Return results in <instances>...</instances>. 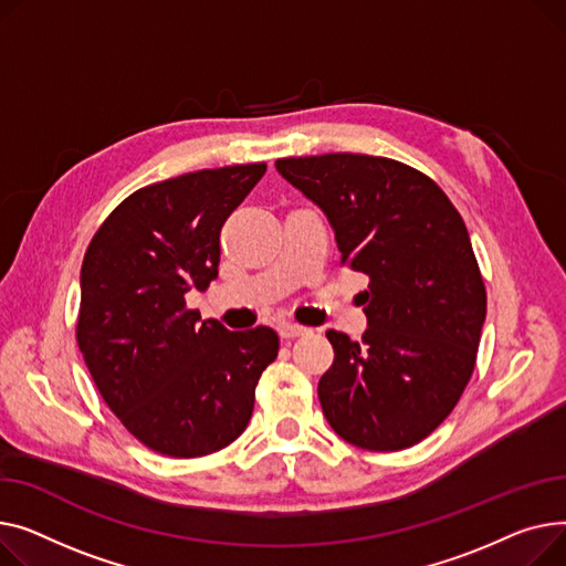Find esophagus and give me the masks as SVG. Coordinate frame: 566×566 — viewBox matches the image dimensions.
I'll list each match as a JSON object with an SVG mask.
<instances>
[{
    "label": "esophagus",
    "mask_w": 566,
    "mask_h": 566,
    "mask_svg": "<svg viewBox=\"0 0 566 566\" xmlns=\"http://www.w3.org/2000/svg\"><path fill=\"white\" fill-rule=\"evenodd\" d=\"M279 334L283 336V338H298V336H306L308 334V328L306 326H298V324H292V322H283L281 326H279Z\"/></svg>",
    "instance_id": "1"
}]
</instances>
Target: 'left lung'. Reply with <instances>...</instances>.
<instances>
[{"label": "left lung", "instance_id": "1", "mask_svg": "<svg viewBox=\"0 0 566 566\" xmlns=\"http://www.w3.org/2000/svg\"><path fill=\"white\" fill-rule=\"evenodd\" d=\"M276 171L326 214L343 264L370 279L360 343L326 331L336 358L317 395L328 424L363 450L420 443L467 388L486 317L467 223L434 180L388 157H285Z\"/></svg>", "mask_w": 566, "mask_h": 566}]
</instances>
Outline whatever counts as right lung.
<instances>
[{"instance_id":"1","label":"right lung","mask_w":566,"mask_h":566,"mask_svg":"<svg viewBox=\"0 0 566 566\" xmlns=\"http://www.w3.org/2000/svg\"><path fill=\"white\" fill-rule=\"evenodd\" d=\"M268 164L148 185L105 219L82 262L77 345L107 407L159 454H212L247 429L279 354L270 326L228 331L185 294L219 274L221 226Z\"/></svg>"}]
</instances>
